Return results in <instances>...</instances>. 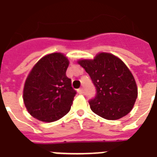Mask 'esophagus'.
<instances>
[{"mask_svg": "<svg viewBox=\"0 0 157 157\" xmlns=\"http://www.w3.org/2000/svg\"><path fill=\"white\" fill-rule=\"evenodd\" d=\"M78 93L80 94H84V90H83L82 88H81V89H79V90H78Z\"/></svg>", "mask_w": 157, "mask_h": 157, "instance_id": "obj_1", "label": "esophagus"}]
</instances>
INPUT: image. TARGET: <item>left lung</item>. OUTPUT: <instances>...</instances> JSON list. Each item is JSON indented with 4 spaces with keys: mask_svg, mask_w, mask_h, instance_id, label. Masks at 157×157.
Returning a JSON list of instances; mask_svg holds the SVG:
<instances>
[{
    "mask_svg": "<svg viewBox=\"0 0 157 157\" xmlns=\"http://www.w3.org/2000/svg\"><path fill=\"white\" fill-rule=\"evenodd\" d=\"M79 64L90 75L96 95L89 101L98 115L115 120L127 115L138 95L132 72L120 59L109 53H100L93 60L82 59Z\"/></svg>",
    "mask_w": 157,
    "mask_h": 157,
    "instance_id": "obj_1",
    "label": "left lung"
}]
</instances>
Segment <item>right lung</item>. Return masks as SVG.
I'll return each mask as SVG.
<instances>
[{
	"mask_svg": "<svg viewBox=\"0 0 157 157\" xmlns=\"http://www.w3.org/2000/svg\"><path fill=\"white\" fill-rule=\"evenodd\" d=\"M68 64L63 55L52 53L34 66L23 90L25 107L34 118L52 123L68 113L76 94L66 76Z\"/></svg>",
	"mask_w": 157,
	"mask_h": 157,
	"instance_id": "1",
	"label": "right lung"
}]
</instances>
